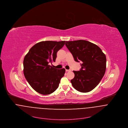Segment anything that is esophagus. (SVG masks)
Listing matches in <instances>:
<instances>
[{"mask_svg":"<svg viewBox=\"0 0 128 128\" xmlns=\"http://www.w3.org/2000/svg\"><path fill=\"white\" fill-rule=\"evenodd\" d=\"M66 72H68V71H71V70H66Z\"/></svg>","mask_w":128,"mask_h":128,"instance_id":"1","label":"esophagus"}]
</instances>
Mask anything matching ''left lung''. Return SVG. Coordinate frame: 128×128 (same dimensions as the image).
I'll return each mask as SVG.
<instances>
[{
  "instance_id": "left-lung-1",
  "label": "left lung",
  "mask_w": 128,
  "mask_h": 128,
  "mask_svg": "<svg viewBox=\"0 0 128 128\" xmlns=\"http://www.w3.org/2000/svg\"><path fill=\"white\" fill-rule=\"evenodd\" d=\"M66 46L76 62H82L80 71H73L75 76L70 81L73 88L81 92L92 91L105 74V54L97 45L84 40L66 42Z\"/></svg>"
}]
</instances>
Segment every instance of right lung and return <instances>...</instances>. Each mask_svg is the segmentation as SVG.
I'll use <instances>...</instances> for the list:
<instances>
[{
	"mask_svg": "<svg viewBox=\"0 0 128 128\" xmlns=\"http://www.w3.org/2000/svg\"><path fill=\"white\" fill-rule=\"evenodd\" d=\"M65 41H43L29 50L23 60V73L31 86L37 92L48 95L58 88L66 70H58L49 65L55 62L57 53Z\"/></svg>",
	"mask_w": 128,
	"mask_h": 128,
	"instance_id": "obj_1",
	"label": "right lung"
}]
</instances>
